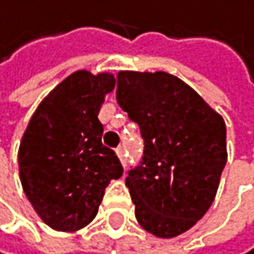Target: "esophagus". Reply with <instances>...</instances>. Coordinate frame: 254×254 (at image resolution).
Returning <instances> with one entry per match:
<instances>
[{"label": "esophagus", "mask_w": 254, "mask_h": 254, "mask_svg": "<svg viewBox=\"0 0 254 254\" xmlns=\"http://www.w3.org/2000/svg\"><path fill=\"white\" fill-rule=\"evenodd\" d=\"M117 155L120 158V162H122V165L126 166V149H125V145L118 147V149H117Z\"/></svg>", "instance_id": "esophagus-1"}]
</instances>
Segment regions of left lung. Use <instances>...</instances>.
Segmentation results:
<instances>
[{
    "label": "left lung",
    "mask_w": 254,
    "mask_h": 254,
    "mask_svg": "<svg viewBox=\"0 0 254 254\" xmlns=\"http://www.w3.org/2000/svg\"><path fill=\"white\" fill-rule=\"evenodd\" d=\"M117 81V101L145 144L126 178L136 219L155 237H178L203 218L218 192L227 162L224 118L166 71L122 70Z\"/></svg>",
    "instance_id": "8db88e82"
}]
</instances>
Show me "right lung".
Masks as SVG:
<instances>
[{
	"label": "right lung",
	"instance_id": "1",
	"mask_svg": "<svg viewBox=\"0 0 254 254\" xmlns=\"http://www.w3.org/2000/svg\"><path fill=\"white\" fill-rule=\"evenodd\" d=\"M115 88L109 71L76 70L36 107L19 147V176L44 224L75 232L96 218L105 187L122 178L115 152L102 145L99 110Z\"/></svg>",
	"mask_w": 254,
	"mask_h": 254
}]
</instances>
